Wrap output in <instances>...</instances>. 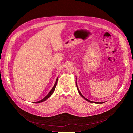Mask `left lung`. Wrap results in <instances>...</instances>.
I'll return each instance as SVG.
<instances>
[{"mask_svg": "<svg viewBox=\"0 0 133 133\" xmlns=\"http://www.w3.org/2000/svg\"><path fill=\"white\" fill-rule=\"evenodd\" d=\"M76 86H77V90H78V93H79V94L80 95V96L82 97L83 98H84V99H85V100H86L87 101H88V102H91V103H97V104H102V103H103L104 102H93V101H89V100H88V99H87L86 98H85L82 95V93H81V92L79 91V88H78V85H77V82H76Z\"/></svg>", "mask_w": 133, "mask_h": 133, "instance_id": "1", "label": "left lung"}]
</instances>
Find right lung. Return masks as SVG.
<instances>
[{"label": "right lung", "instance_id": "right-lung-1", "mask_svg": "<svg viewBox=\"0 0 133 133\" xmlns=\"http://www.w3.org/2000/svg\"><path fill=\"white\" fill-rule=\"evenodd\" d=\"M58 78L57 77V79H56V82H55V84L54 85V87H52V89H51V91L49 92V93L48 94V95H47V96H46L45 97H44L42 99H41V100H40V101H37V102H34V103H41V102H44V101H45L46 100L48 99L49 98H50V97H51V96L52 95V93H54V91H55V87H56V84H57V83Z\"/></svg>", "mask_w": 133, "mask_h": 133}]
</instances>
